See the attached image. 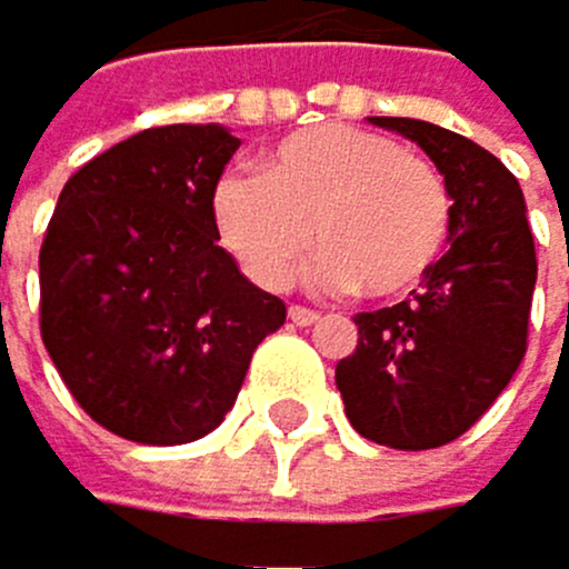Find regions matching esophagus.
<instances>
[{
    "label": "esophagus",
    "mask_w": 569,
    "mask_h": 569,
    "mask_svg": "<svg viewBox=\"0 0 569 569\" xmlns=\"http://www.w3.org/2000/svg\"><path fill=\"white\" fill-rule=\"evenodd\" d=\"M290 322H293V326H315V322H318V311L293 305V308H290Z\"/></svg>",
    "instance_id": "obj_1"
}]
</instances>
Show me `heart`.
<instances>
[{"mask_svg":"<svg viewBox=\"0 0 569 569\" xmlns=\"http://www.w3.org/2000/svg\"><path fill=\"white\" fill-rule=\"evenodd\" d=\"M212 216L226 251L264 290L287 287L311 240L318 290L397 300L442 258L453 201L442 172L392 137L326 123L282 137L258 177H222Z\"/></svg>","mask_w":569,"mask_h":569,"instance_id":"b5f03b06","label":"heart"}]
</instances>
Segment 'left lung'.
I'll return each instance as SVG.
<instances>
[{
	"instance_id": "left-lung-1",
	"label": "left lung",
	"mask_w": 569,
	"mask_h": 569,
	"mask_svg": "<svg viewBox=\"0 0 569 569\" xmlns=\"http://www.w3.org/2000/svg\"><path fill=\"white\" fill-rule=\"evenodd\" d=\"M375 127L415 141L450 190V251L421 290L353 318L357 350L336 365L350 425L392 450H436L460 439L528 350L538 279L535 237L517 177L467 137L403 116Z\"/></svg>"
}]
</instances>
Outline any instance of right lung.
Here are the masks:
<instances>
[{
    "instance_id": "add662e5",
    "label": "right lung",
    "mask_w": 569,
    "mask_h": 569,
    "mask_svg": "<svg viewBox=\"0 0 569 569\" xmlns=\"http://www.w3.org/2000/svg\"><path fill=\"white\" fill-rule=\"evenodd\" d=\"M219 123L151 127L67 180L41 243V340L73 400L144 446L222 425L251 353L287 322L219 247Z\"/></svg>"
}]
</instances>
